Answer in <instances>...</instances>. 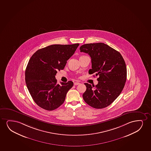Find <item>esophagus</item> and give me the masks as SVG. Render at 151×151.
<instances>
[{
	"mask_svg": "<svg viewBox=\"0 0 151 151\" xmlns=\"http://www.w3.org/2000/svg\"><path fill=\"white\" fill-rule=\"evenodd\" d=\"M80 84V83L79 82H74V86H76V85H78V84Z\"/></svg>",
	"mask_w": 151,
	"mask_h": 151,
	"instance_id": "esophagus-1",
	"label": "esophagus"
}]
</instances>
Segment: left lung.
Returning <instances> with one entry per match:
<instances>
[{"instance_id": "8db88e82", "label": "left lung", "mask_w": 151, "mask_h": 151, "mask_svg": "<svg viewBox=\"0 0 151 151\" xmlns=\"http://www.w3.org/2000/svg\"><path fill=\"white\" fill-rule=\"evenodd\" d=\"M81 52L90 56L92 69L90 74L98 76V84L92 86L85 83L84 101L95 109L110 105L119 96L127 80V68L120 53L104 43H88L80 47Z\"/></svg>"}]
</instances>
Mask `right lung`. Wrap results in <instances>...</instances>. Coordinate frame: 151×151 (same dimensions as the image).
<instances>
[{"label": "right lung", "mask_w": 151, "mask_h": 151, "mask_svg": "<svg viewBox=\"0 0 151 151\" xmlns=\"http://www.w3.org/2000/svg\"><path fill=\"white\" fill-rule=\"evenodd\" d=\"M79 45H53L39 49L32 56L26 68L25 80L32 97L40 108L53 111L65 101L73 82H61L59 85L55 75L65 68Z\"/></svg>", "instance_id": "add662e5"}]
</instances>
